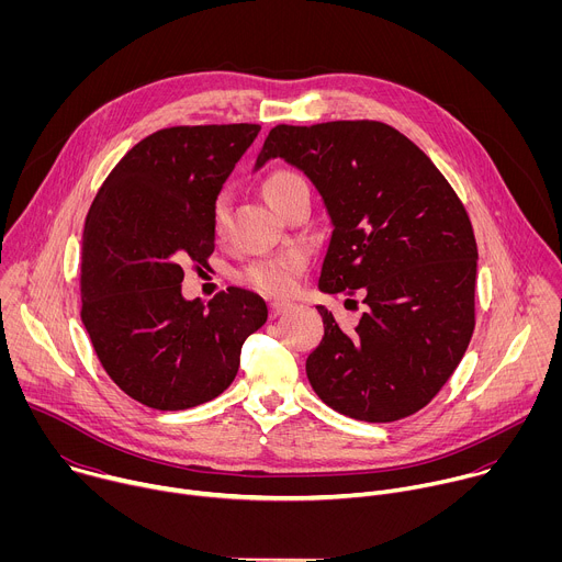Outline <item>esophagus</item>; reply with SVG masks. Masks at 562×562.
<instances>
[{
  "label": "esophagus",
  "instance_id": "obj_1",
  "mask_svg": "<svg viewBox=\"0 0 562 562\" xmlns=\"http://www.w3.org/2000/svg\"><path fill=\"white\" fill-rule=\"evenodd\" d=\"M289 308H291V302H282V300H273V302L269 304V313H271V317H278V315L286 313Z\"/></svg>",
  "mask_w": 562,
  "mask_h": 562
}]
</instances>
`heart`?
I'll return each instance as SVG.
<instances>
[{
  "label": "heart",
  "mask_w": 562,
  "mask_h": 562,
  "mask_svg": "<svg viewBox=\"0 0 562 562\" xmlns=\"http://www.w3.org/2000/svg\"><path fill=\"white\" fill-rule=\"evenodd\" d=\"M302 187H306V182L297 173L276 171L265 180L262 193L269 200V204L273 206L280 198H284L286 193L302 189ZM226 211H228V198H226V193H220L213 202V228L215 231H220L224 226ZM302 267H304V256L300 251H291V254H284L278 258L256 262L254 267L247 269V280L267 293L282 295L293 289L295 276L302 271Z\"/></svg>",
  "instance_id": "obj_1"
}]
</instances>
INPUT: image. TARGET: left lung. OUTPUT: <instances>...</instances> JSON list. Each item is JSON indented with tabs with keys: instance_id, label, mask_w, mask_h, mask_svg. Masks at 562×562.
<instances>
[{
	"instance_id": "8db88e82",
	"label": "left lung",
	"mask_w": 562,
	"mask_h": 562,
	"mask_svg": "<svg viewBox=\"0 0 562 562\" xmlns=\"http://www.w3.org/2000/svg\"><path fill=\"white\" fill-rule=\"evenodd\" d=\"M284 159L323 200L331 237L323 293H360L351 334L317 304L325 336L306 378L325 405L364 423L423 409L460 364L473 334L477 249L458 195L431 159L382 122L280 124L254 165Z\"/></svg>"
}]
</instances>
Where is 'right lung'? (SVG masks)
Masks as SVG:
<instances>
[{
    "mask_svg": "<svg viewBox=\"0 0 562 562\" xmlns=\"http://www.w3.org/2000/svg\"><path fill=\"white\" fill-rule=\"evenodd\" d=\"M258 133V124L157 131L120 159L87 215L82 323L111 380L150 409L217 397L269 317L247 289L206 306L182 295V267L213 254V202Z\"/></svg>",
    "mask_w": 562,
    "mask_h": 562,
    "instance_id": "obj_1",
    "label": "right lung"
}]
</instances>
